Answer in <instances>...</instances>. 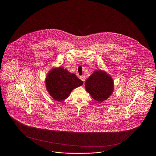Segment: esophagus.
Wrapping results in <instances>:
<instances>
[{"mask_svg": "<svg viewBox=\"0 0 156 156\" xmlns=\"http://www.w3.org/2000/svg\"><path fill=\"white\" fill-rule=\"evenodd\" d=\"M80 79L83 82L85 81V80H86V78L85 76H80Z\"/></svg>", "mask_w": 156, "mask_h": 156, "instance_id": "1", "label": "esophagus"}]
</instances>
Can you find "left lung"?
Listing matches in <instances>:
<instances>
[{"mask_svg": "<svg viewBox=\"0 0 156 156\" xmlns=\"http://www.w3.org/2000/svg\"><path fill=\"white\" fill-rule=\"evenodd\" d=\"M85 88L94 99L102 102L111 95L113 81L105 71H96L87 80Z\"/></svg>", "mask_w": 156, "mask_h": 156, "instance_id": "1", "label": "left lung"}]
</instances>
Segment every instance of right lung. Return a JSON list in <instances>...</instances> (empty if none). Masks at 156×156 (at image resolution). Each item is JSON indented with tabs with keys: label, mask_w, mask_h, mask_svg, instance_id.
Segmentation results:
<instances>
[{
	"label": "right lung",
	"mask_w": 156,
	"mask_h": 156,
	"mask_svg": "<svg viewBox=\"0 0 156 156\" xmlns=\"http://www.w3.org/2000/svg\"><path fill=\"white\" fill-rule=\"evenodd\" d=\"M82 84L83 82L74 74L61 67L50 71L45 80L46 88L50 95L58 101L66 99L73 89Z\"/></svg>",
	"instance_id": "add662e5"
}]
</instances>
